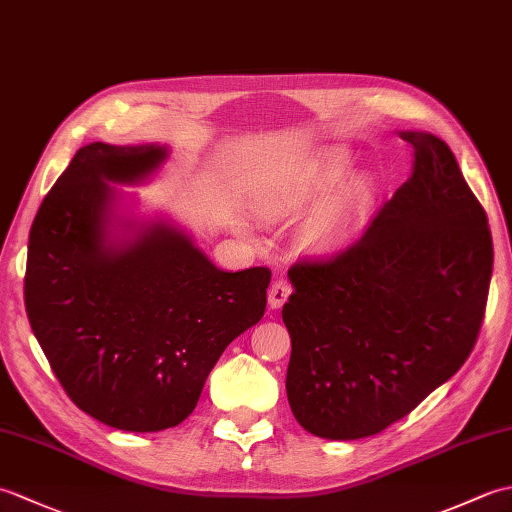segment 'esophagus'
Listing matches in <instances>:
<instances>
[{
  "instance_id": "1",
  "label": "esophagus",
  "mask_w": 512,
  "mask_h": 512,
  "mask_svg": "<svg viewBox=\"0 0 512 512\" xmlns=\"http://www.w3.org/2000/svg\"><path fill=\"white\" fill-rule=\"evenodd\" d=\"M290 292H292V286L288 284V281L286 279H277L275 284L270 286V290H268V306L273 308V310H279L288 301Z\"/></svg>"
}]
</instances>
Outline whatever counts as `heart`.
Instances as JSON below:
<instances>
[{
  "label": "heart",
  "mask_w": 512,
  "mask_h": 512,
  "mask_svg": "<svg viewBox=\"0 0 512 512\" xmlns=\"http://www.w3.org/2000/svg\"><path fill=\"white\" fill-rule=\"evenodd\" d=\"M350 167V156L334 149L308 165L268 176L253 191V209L264 222L297 220L334 189ZM369 202H372V184L365 178L347 180L308 220L303 228L306 244L317 250L339 246L363 220Z\"/></svg>",
  "instance_id": "1"
}]
</instances>
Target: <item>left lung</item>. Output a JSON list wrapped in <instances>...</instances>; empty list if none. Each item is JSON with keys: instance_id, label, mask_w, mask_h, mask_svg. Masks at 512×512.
Segmentation results:
<instances>
[{"instance_id": "8db88e82", "label": "left lung", "mask_w": 512, "mask_h": 512, "mask_svg": "<svg viewBox=\"0 0 512 512\" xmlns=\"http://www.w3.org/2000/svg\"><path fill=\"white\" fill-rule=\"evenodd\" d=\"M398 134L413 147L407 182L354 244L288 270V402L325 440L405 418L464 365L484 319L493 239L482 204L444 140Z\"/></svg>"}]
</instances>
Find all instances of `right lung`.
I'll return each mask as SVG.
<instances>
[{
    "label": "right lung",
    "mask_w": 512,
    "mask_h": 512,
    "mask_svg": "<svg viewBox=\"0 0 512 512\" xmlns=\"http://www.w3.org/2000/svg\"><path fill=\"white\" fill-rule=\"evenodd\" d=\"M167 145L90 143L43 198L28 237L30 328L65 394L121 431L191 416L228 343L264 317L268 268L226 273L165 215L129 211Z\"/></svg>",
    "instance_id": "add662e5"
}]
</instances>
